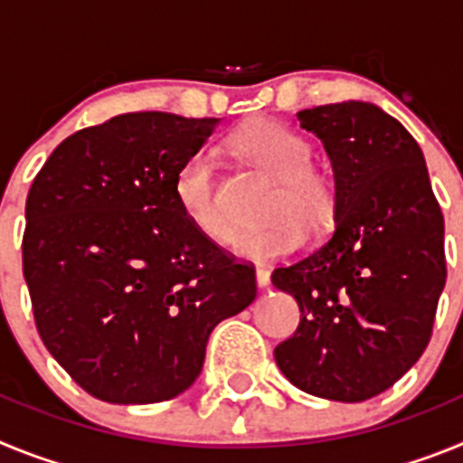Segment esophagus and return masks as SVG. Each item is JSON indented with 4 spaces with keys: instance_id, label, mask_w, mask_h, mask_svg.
Listing matches in <instances>:
<instances>
[{
    "instance_id": "34e87169",
    "label": "esophagus",
    "mask_w": 463,
    "mask_h": 463,
    "mask_svg": "<svg viewBox=\"0 0 463 463\" xmlns=\"http://www.w3.org/2000/svg\"><path fill=\"white\" fill-rule=\"evenodd\" d=\"M255 276H257V285H260V288H267L269 282H271V273H269V269H264V267H257Z\"/></svg>"
}]
</instances>
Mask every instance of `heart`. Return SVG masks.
Listing matches in <instances>:
<instances>
[{
    "label": "heart",
    "mask_w": 463,
    "mask_h": 463,
    "mask_svg": "<svg viewBox=\"0 0 463 463\" xmlns=\"http://www.w3.org/2000/svg\"><path fill=\"white\" fill-rule=\"evenodd\" d=\"M241 155L278 178L269 199L271 220L236 232L232 250L252 261H271L298 250L308 227L315 234L329 229L338 213L336 178L313 165V148L304 137L276 120H257L234 137ZM175 202L192 227L206 239L224 241L232 215L222 199L218 165L206 150L190 155L174 181Z\"/></svg>",
    "instance_id": "obj_1"
}]
</instances>
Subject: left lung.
I'll return each mask as SVG.
<instances>
[{"instance_id":"left-lung-1","label":"left lung","mask_w":463,"mask_h":463,"mask_svg":"<svg viewBox=\"0 0 463 463\" xmlns=\"http://www.w3.org/2000/svg\"><path fill=\"white\" fill-rule=\"evenodd\" d=\"M297 120L329 153L338 213L320 248L271 273L301 310L273 354L298 390L357 403L390 390L431 341L448 278L443 213L417 141L378 106L325 104Z\"/></svg>"}]
</instances>
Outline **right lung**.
Returning <instances> with one entry per match:
<instances>
[{"mask_svg":"<svg viewBox=\"0 0 463 463\" xmlns=\"http://www.w3.org/2000/svg\"><path fill=\"white\" fill-rule=\"evenodd\" d=\"M218 125L116 116L64 138L32 183L23 273L36 331L94 399L178 396L202 373L215 325L255 298V267L199 234L175 202V174Z\"/></svg>","mask_w":463,"mask_h":463,"instance_id":"1","label":"right lung"}]
</instances>
